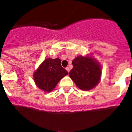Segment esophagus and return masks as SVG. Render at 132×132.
Masks as SVG:
<instances>
[{
    "mask_svg": "<svg viewBox=\"0 0 132 132\" xmlns=\"http://www.w3.org/2000/svg\"><path fill=\"white\" fill-rule=\"evenodd\" d=\"M66 70H67V72H69L70 70V69L69 67H66Z\"/></svg>",
    "mask_w": 132,
    "mask_h": 132,
    "instance_id": "34e87169",
    "label": "esophagus"
}]
</instances>
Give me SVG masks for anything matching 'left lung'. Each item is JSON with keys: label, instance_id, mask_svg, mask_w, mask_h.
Returning <instances> with one entry per match:
<instances>
[{"label": "left lung", "instance_id": "8db88e82", "mask_svg": "<svg viewBox=\"0 0 132 132\" xmlns=\"http://www.w3.org/2000/svg\"><path fill=\"white\" fill-rule=\"evenodd\" d=\"M73 68L69 76L81 90H88L99 82L101 68L97 61L90 56L76 57L72 62Z\"/></svg>", "mask_w": 132, "mask_h": 132}]
</instances>
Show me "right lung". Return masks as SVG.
Masks as SVG:
<instances>
[{
    "instance_id": "obj_1",
    "label": "right lung",
    "mask_w": 132,
    "mask_h": 132,
    "mask_svg": "<svg viewBox=\"0 0 132 132\" xmlns=\"http://www.w3.org/2000/svg\"><path fill=\"white\" fill-rule=\"evenodd\" d=\"M68 72L61 66L59 58H47L34 72V79L37 87L45 92H50L58 82Z\"/></svg>"
}]
</instances>
